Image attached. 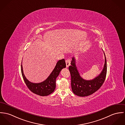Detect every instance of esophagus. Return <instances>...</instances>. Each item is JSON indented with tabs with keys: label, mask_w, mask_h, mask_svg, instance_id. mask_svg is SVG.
Returning a JSON list of instances; mask_svg holds the SVG:
<instances>
[{
	"label": "esophagus",
	"mask_w": 125,
	"mask_h": 125,
	"mask_svg": "<svg viewBox=\"0 0 125 125\" xmlns=\"http://www.w3.org/2000/svg\"><path fill=\"white\" fill-rule=\"evenodd\" d=\"M70 63H71V60L70 59H67L66 60V67L67 68H68L70 65Z\"/></svg>",
	"instance_id": "obj_1"
}]
</instances>
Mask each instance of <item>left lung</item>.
<instances>
[{
	"mask_svg": "<svg viewBox=\"0 0 125 125\" xmlns=\"http://www.w3.org/2000/svg\"><path fill=\"white\" fill-rule=\"evenodd\" d=\"M105 63L101 73L92 80H85L81 77L76 65V60L72 57L71 66L69 67L71 75V85L72 92L77 96L84 97L90 95L96 92L104 83L107 72L105 55Z\"/></svg>",
	"mask_w": 125,
	"mask_h": 125,
	"instance_id": "obj_1",
	"label": "left lung"
}]
</instances>
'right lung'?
I'll use <instances>...</instances> for the list:
<instances>
[{
	"instance_id": "obj_1",
	"label": "right lung",
	"mask_w": 125,
	"mask_h": 125,
	"mask_svg": "<svg viewBox=\"0 0 125 125\" xmlns=\"http://www.w3.org/2000/svg\"><path fill=\"white\" fill-rule=\"evenodd\" d=\"M66 67V64L65 59L59 60L48 77L44 81L40 83H32L28 81L24 75L22 64L21 65V71L23 79L28 89L36 94L44 96L50 94L55 91L56 78L59 75L61 70L63 68H65Z\"/></svg>"
}]
</instances>
